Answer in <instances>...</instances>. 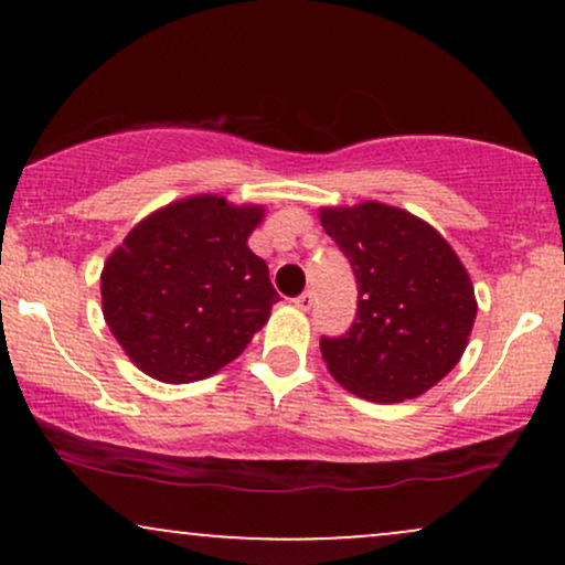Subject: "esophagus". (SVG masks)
Returning <instances> with one entry per match:
<instances>
[{"label": "esophagus", "instance_id": "34e87169", "mask_svg": "<svg viewBox=\"0 0 565 565\" xmlns=\"http://www.w3.org/2000/svg\"><path fill=\"white\" fill-rule=\"evenodd\" d=\"M295 305H297V308H300V310H310V308H313V291H310V289L302 291V295L295 300Z\"/></svg>", "mask_w": 565, "mask_h": 565}]
</instances>
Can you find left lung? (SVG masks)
<instances>
[{
    "label": "left lung",
    "instance_id": "8db88e82",
    "mask_svg": "<svg viewBox=\"0 0 565 565\" xmlns=\"http://www.w3.org/2000/svg\"><path fill=\"white\" fill-rule=\"evenodd\" d=\"M321 225L345 252L359 310L321 355L345 391L398 404L430 391L462 359L476 323V289L430 223L382 201L321 206Z\"/></svg>",
    "mask_w": 565,
    "mask_h": 565
}]
</instances>
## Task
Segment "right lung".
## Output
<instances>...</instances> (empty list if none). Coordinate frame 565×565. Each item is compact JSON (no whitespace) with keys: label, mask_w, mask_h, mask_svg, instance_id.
<instances>
[{"label":"right lung","mask_w":565,"mask_h":565,"mask_svg":"<svg viewBox=\"0 0 565 565\" xmlns=\"http://www.w3.org/2000/svg\"><path fill=\"white\" fill-rule=\"evenodd\" d=\"M263 204L196 193L142 217L100 274L103 316L148 377L206 380L244 353L278 295L249 249Z\"/></svg>","instance_id":"add662e5"}]
</instances>
